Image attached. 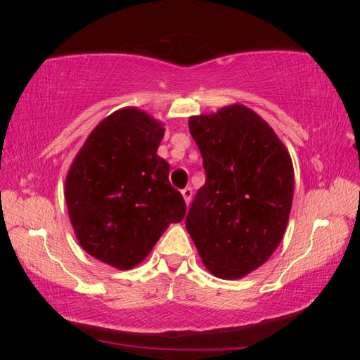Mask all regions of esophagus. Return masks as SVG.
Here are the masks:
<instances>
[{"label": "esophagus", "mask_w": 360, "mask_h": 360, "mask_svg": "<svg viewBox=\"0 0 360 360\" xmlns=\"http://www.w3.org/2000/svg\"><path fill=\"white\" fill-rule=\"evenodd\" d=\"M181 193H182V197H184V202H186V205L191 203V200H192V188H191V187L182 188Z\"/></svg>", "instance_id": "34e87169"}]
</instances>
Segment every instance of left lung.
<instances>
[{
	"label": "left lung",
	"mask_w": 360,
	"mask_h": 360,
	"mask_svg": "<svg viewBox=\"0 0 360 360\" xmlns=\"http://www.w3.org/2000/svg\"><path fill=\"white\" fill-rule=\"evenodd\" d=\"M188 129L202 152L206 182L186 229L212 275L243 278L283 240L294 197L290 155L271 127L243 105L192 115Z\"/></svg>",
	"instance_id": "left-lung-1"
}]
</instances>
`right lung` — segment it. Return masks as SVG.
Listing matches in <instances>:
<instances>
[{
    "label": "right lung",
    "mask_w": 360,
    "mask_h": 360,
    "mask_svg": "<svg viewBox=\"0 0 360 360\" xmlns=\"http://www.w3.org/2000/svg\"><path fill=\"white\" fill-rule=\"evenodd\" d=\"M165 129L141 109L108 115L85 139L65 182V200L85 252L130 270L146 259L186 203L157 155Z\"/></svg>",
    "instance_id": "obj_1"
}]
</instances>
